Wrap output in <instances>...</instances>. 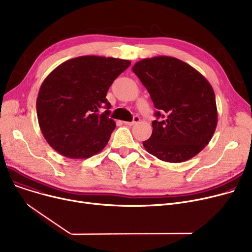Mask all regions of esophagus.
Returning a JSON list of instances; mask_svg holds the SVG:
<instances>
[{"mask_svg":"<svg viewBox=\"0 0 252 252\" xmlns=\"http://www.w3.org/2000/svg\"><path fill=\"white\" fill-rule=\"evenodd\" d=\"M139 122H140V117L136 115V116H134L133 121H131V122H125V125H126V126H134V125L138 124Z\"/></svg>","mask_w":252,"mask_h":252,"instance_id":"obj_1","label":"esophagus"}]
</instances>
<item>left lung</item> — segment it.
I'll list each match as a JSON object with an SVG mask.
<instances>
[{
	"label": "left lung",
	"instance_id": "left-lung-1",
	"mask_svg": "<svg viewBox=\"0 0 252 252\" xmlns=\"http://www.w3.org/2000/svg\"><path fill=\"white\" fill-rule=\"evenodd\" d=\"M131 70L158 109L144 148L158 159L174 163L203 150L218 124L215 92L207 79L186 62L169 56L143 59Z\"/></svg>",
	"mask_w": 252,
	"mask_h": 252
}]
</instances>
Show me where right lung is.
Instances as JSON below:
<instances>
[{"instance_id":"right-lung-1","label":"right lung","mask_w":252,"mask_h":252,"mask_svg":"<svg viewBox=\"0 0 252 252\" xmlns=\"http://www.w3.org/2000/svg\"><path fill=\"white\" fill-rule=\"evenodd\" d=\"M129 60L81 56L60 64L43 82L36 99L39 127L61 155L83 159L101 152L115 128L106 99Z\"/></svg>"}]
</instances>
